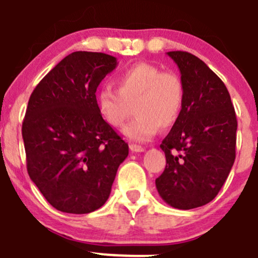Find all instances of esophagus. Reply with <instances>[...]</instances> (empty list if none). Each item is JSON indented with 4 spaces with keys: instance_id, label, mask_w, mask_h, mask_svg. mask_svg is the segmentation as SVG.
<instances>
[{
    "instance_id": "34e87169",
    "label": "esophagus",
    "mask_w": 258,
    "mask_h": 258,
    "mask_svg": "<svg viewBox=\"0 0 258 258\" xmlns=\"http://www.w3.org/2000/svg\"><path fill=\"white\" fill-rule=\"evenodd\" d=\"M130 149L132 150L133 153H142V152H144V148L143 147H141V146H138V144H130Z\"/></svg>"
}]
</instances>
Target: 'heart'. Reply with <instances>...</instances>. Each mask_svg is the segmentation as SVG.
<instances>
[{
	"mask_svg": "<svg viewBox=\"0 0 258 258\" xmlns=\"http://www.w3.org/2000/svg\"><path fill=\"white\" fill-rule=\"evenodd\" d=\"M116 91L100 88L97 104L109 125L119 128L125 123L131 106L136 119L123 128V135L136 142H147L161 128L178 120L184 102V82L177 73L162 72L159 67L139 63L115 79Z\"/></svg>",
	"mask_w": 258,
	"mask_h": 258,
	"instance_id": "heart-1",
	"label": "heart"
}]
</instances>
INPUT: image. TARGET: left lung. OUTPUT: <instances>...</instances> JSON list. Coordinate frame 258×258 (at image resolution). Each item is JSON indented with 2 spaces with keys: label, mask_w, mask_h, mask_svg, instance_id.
Returning a JSON list of instances; mask_svg holds the SVG:
<instances>
[{
  "label": "left lung",
  "mask_w": 258,
  "mask_h": 258,
  "mask_svg": "<svg viewBox=\"0 0 258 258\" xmlns=\"http://www.w3.org/2000/svg\"><path fill=\"white\" fill-rule=\"evenodd\" d=\"M184 82V102L178 120L160 148L166 167L155 179L165 203L190 210L212 201L226 182L235 160V110L226 85L191 53L167 52Z\"/></svg>",
  "instance_id": "8db88e82"
}]
</instances>
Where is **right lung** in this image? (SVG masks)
Instances as JSON below:
<instances>
[{"mask_svg": "<svg viewBox=\"0 0 258 258\" xmlns=\"http://www.w3.org/2000/svg\"><path fill=\"white\" fill-rule=\"evenodd\" d=\"M117 67L98 52L67 55L38 82L23 121L26 167L54 209L90 214L108 200L128 144L103 119L96 91Z\"/></svg>", "mask_w": 258, "mask_h": 258, "instance_id": "right-lung-1", "label": "right lung"}]
</instances>
